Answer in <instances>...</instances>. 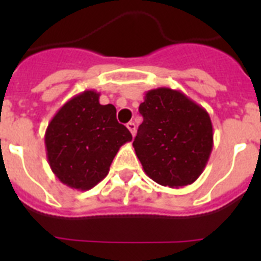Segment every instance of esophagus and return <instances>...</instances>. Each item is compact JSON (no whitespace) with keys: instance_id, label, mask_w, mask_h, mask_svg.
<instances>
[{"instance_id":"esophagus-1","label":"esophagus","mask_w":261,"mask_h":261,"mask_svg":"<svg viewBox=\"0 0 261 261\" xmlns=\"http://www.w3.org/2000/svg\"><path fill=\"white\" fill-rule=\"evenodd\" d=\"M126 128L129 129V132L132 133V136L136 135V124L135 123H132V121H130V123H128L126 124Z\"/></svg>"}]
</instances>
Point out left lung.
<instances>
[{
  "label": "left lung",
  "instance_id": "8db88e82",
  "mask_svg": "<svg viewBox=\"0 0 261 261\" xmlns=\"http://www.w3.org/2000/svg\"><path fill=\"white\" fill-rule=\"evenodd\" d=\"M144 121L133 141L144 171L171 188L192 184L204 171L213 149L209 114L179 90L158 87L140 105Z\"/></svg>",
  "mask_w": 261,
  "mask_h": 261
}]
</instances>
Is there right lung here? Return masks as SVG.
<instances>
[{
	"mask_svg": "<svg viewBox=\"0 0 261 261\" xmlns=\"http://www.w3.org/2000/svg\"><path fill=\"white\" fill-rule=\"evenodd\" d=\"M94 90L73 96L52 117L45 130L47 159L62 184L89 191L107 176L119 149L132 141L117 123L116 108L100 105Z\"/></svg>",
	"mask_w": 261,
	"mask_h": 261,
	"instance_id": "obj_1",
	"label": "right lung"
}]
</instances>
